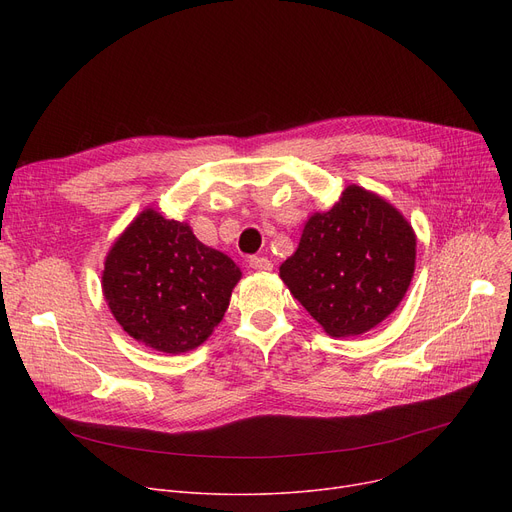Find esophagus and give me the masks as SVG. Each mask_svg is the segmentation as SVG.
Wrapping results in <instances>:
<instances>
[{"label": "esophagus", "mask_w": 512, "mask_h": 512, "mask_svg": "<svg viewBox=\"0 0 512 512\" xmlns=\"http://www.w3.org/2000/svg\"><path fill=\"white\" fill-rule=\"evenodd\" d=\"M249 267L257 272H270L272 270V261L267 257H249Z\"/></svg>", "instance_id": "obj_1"}]
</instances>
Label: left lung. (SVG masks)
I'll list each match as a JSON object with an SVG mask.
<instances>
[{
  "label": "left lung",
  "mask_w": 512,
  "mask_h": 512,
  "mask_svg": "<svg viewBox=\"0 0 512 512\" xmlns=\"http://www.w3.org/2000/svg\"><path fill=\"white\" fill-rule=\"evenodd\" d=\"M415 245L413 228L390 203L348 186L330 211L311 215L280 278L330 336H359L405 297Z\"/></svg>",
  "instance_id": "8db88e82"
}]
</instances>
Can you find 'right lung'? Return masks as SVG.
<instances>
[{
	"instance_id": "add662e5",
	"label": "right lung",
	"mask_w": 512,
	"mask_h": 512,
	"mask_svg": "<svg viewBox=\"0 0 512 512\" xmlns=\"http://www.w3.org/2000/svg\"><path fill=\"white\" fill-rule=\"evenodd\" d=\"M240 280L236 263L182 222L143 211L116 240L103 294L118 324L161 353H186L220 324Z\"/></svg>"
}]
</instances>
